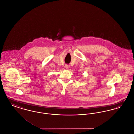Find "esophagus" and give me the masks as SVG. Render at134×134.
I'll use <instances>...</instances> for the list:
<instances>
[{"mask_svg": "<svg viewBox=\"0 0 134 134\" xmlns=\"http://www.w3.org/2000/svg\"><path fill=\"white\" fill-rule=\"evenodd\" d=\"M65 68L66 69H69V67H70V66H69V65H67V64H66V65H65Z\"/></svg>", "mask_w": 134, "mask_h": 134, "instance_id": "1", "label": "esophagus"}]
</instances>
